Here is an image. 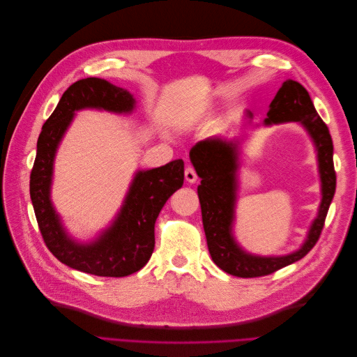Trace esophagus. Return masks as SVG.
I'll return each mask as SVG.
<instances>
[{
	"label": "esophagus",
	"instance_id": "34e87169",
	"mask_svg": "<svg viewBox=\"0 0 357 357\" xmlns=\"http://www.w3.org/2000/svg\"><path fill=\"white\" fill-rule=\"evenodd\" d=\"M184 177H185V181L189 183H195L197 180V174L195 172L193 167H185L184 169Z\"/></svg>",
	"mask_w": 357,
	"mask_h": 357
}]
</instances>
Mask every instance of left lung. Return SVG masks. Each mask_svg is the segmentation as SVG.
<instances>
[{
  "label": "left lung",
  "instance_id": "8db88e82",
  "mask_svg": "<svg viewBox=\"0 0 357 357\" xmlns=\"http://www.w3.org/2000/svg\"><path fill=\"white\" fill-rule=\"evenodd\" d=\"M248 117L252 114L248 112ZM299 122L308 130L317 146L321 177V205L318 216L311 225L303 245L287 256L260 257L245 252L232 236L234 211L236 202V169H238V142L220 138H208L190 149V161L202 178L197 188L202 208L203 229L213 263L236 278H260L275 273L289 266L312 250L321 231L335 192V172L333 162V139L327 125L317 113L312 100L298 81L287 79L282 84L270 103L264 123Z\"/></svg>",
  "mask_w": 357,
  "mask_h": 357
}]
</instances>
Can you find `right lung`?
<instances>
[{
    "label": "right lung",
    "instance_id": "1",
    "mask_svg": "<svg viewBox=\"0 0 357 357\" xmlns=\"http://www.w3.org/2000/svg\"><path fill=\"white\" fill-rule=\"evenodd\" d=\"M133 96L101 78H84L62 94L45 122L38 139L36 160L30 174V197L43 241L63 264L103 278H123L141 270L155 247V220L168 197L184 181V162L174 160L162 167L138 172L114 222L90 244L71 240L50 202V183L56 148L81 109L130 113Z\"/></svg>",
    "mask_w": 357,
    "mask_h": 357
}]
</instances>
